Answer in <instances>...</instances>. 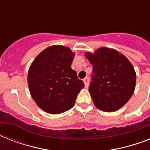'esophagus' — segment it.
I'll use <instances>...</instances> for the list:
<instances>
[{"label":"esophagus","mask_w":150,"mask_h":150,"mask_svg":"<svg viewBox=\"0 0 150 150\" xmlns=\"http://www.w3.org/2000/svg\"><path fill=\"white\" fill-rule=\"evenodd\" d=\"M83 82H84L85 87H86V88H88V86H89V78H85L84 79H83Z\"/></svg>","instance_id":"1"}]
</instances>
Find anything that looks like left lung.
<instances>
[{"label":"left lung","instance_id":"obj_1","mask_svg":"<svg viewBox=\"0 0 150 150\" xmlns=\"http://www.w3.org/2000/svg\"><path fill=\"white\" fill-rule=\"evenodd\" d=\"M85 56L93 67L89 91L94 105L105 112L119 110L135 91L136 73L132 63L124 54L108 47L86 52Z\"/></svg>","mask_w":150,"mask_h":150}]
</instances>
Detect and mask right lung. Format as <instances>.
<instances>
[{
	"mask_svg": "<svg viewBox=\"0 0 150 150\" xmlns=\"http://www.w3.org/2000/svg\"><path fill=\"white\" fill-rule=\"evenodd\" d=\"M75 55L70 48L54 45L40 52L32 62L28 71L29 89L43 111L59 114L75 105L84 87L71 67Z\"/></svg>",
	"mask_w": 150,
	"mask_h": 150,
	"instance_id": "obj_1",
	"label": "right lung"
}]
</instances>
